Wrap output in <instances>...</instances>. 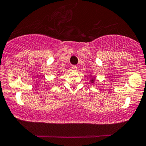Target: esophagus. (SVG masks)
<instances>
[{
    "label": "esophagus",
    "mask_w": 146,
    "mask_h": 146,
    "mask_svg": "<svg viewBox=\"0 0 146 146\" xmlns=\"http://www.w3.org/2000/svg\"><path fill=\"white\" fill-rule=\"evenodd\" d=\"M77 69H78V67L76 66H71L72 70H74V71H76V70H77Z\"/></svg>",
    "instance_id": "34e87169"
}]
</instances>
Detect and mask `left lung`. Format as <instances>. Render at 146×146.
I'll return each mask as SVG.
<instances>
[{"mask_svg": "<svg viewBox=\"0 0 146 146\" xmlns=\"http://www.w3.org/2000/svg\"><path fill=\"white\" fill-rule=\"evenodd\" d=\"M92 75H90V78H91V79H90V82H91V83H94L95 81V78H92Z\"/></svg>", "mask_w": 146, "mask_h": 146, "instance_id": "1", "label": "left lung"}]
</instances>
